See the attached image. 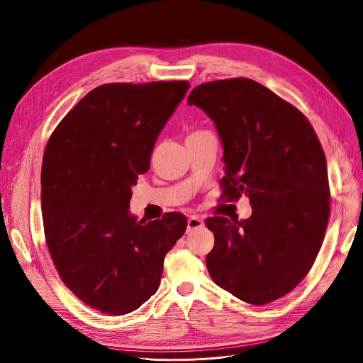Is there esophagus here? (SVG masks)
Wrapping results in <instances>:
<instances>
[{"label":"esophagus","mask_w":363,"mask_h":363,"mask_svg":"<svg viewBox=\"0 0 363 363\" xmlns=\"http://www.w3.org/2000/svg\"><path fill=\"white\" fill-rule=\"evenodd\" d=\"M186 225H188V231L200 228V227H203V219L199 218V216H190V218H188Z\"/></svg>","instance_id":"obj_1"}]
</instances>
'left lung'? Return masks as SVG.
I'll use <instances>...</instances> for the list:
<instances>
[{
    "label": "left lung",
    "instance_id": "8db88e82",
    "mask_svg": "<svg viewBox=\"0 0 363 363\" xmlns=\"http://www.w3.org/2000/svg\"><path fill=\"white\" fill-rule=\"evenodd\" d=\"M213 121L224 148V196L252 215L206 219V267L219 288L262 306L291 292L318 257L329 218L326 159L308 120L270 89L233 78L188 96Z\"/></svg>",
    "mask_w": 363,
    "mask_h": 363
}]
</instances>
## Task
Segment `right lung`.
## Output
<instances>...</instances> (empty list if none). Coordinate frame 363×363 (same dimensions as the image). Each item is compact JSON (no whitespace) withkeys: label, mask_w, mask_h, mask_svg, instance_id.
Instances as JSON below:
<instances>
[{"label":"right lung","mask_w":363,"mask_h":363,"mask_svg":"<svg viewBox=\"0 0 363 363\" xmlns=\"http://www.w3.org/2000/svg\"><path fill=\"white\" fill-rule=\"evenodd\" d=\"M188 82L104 84L59 123L44 151L41 212L62 281L93 308L130 313L159 289L167 252L186 218L130 213L132 186Z\"/></svg>","instance_id":"obj_1"}]
</instances>
